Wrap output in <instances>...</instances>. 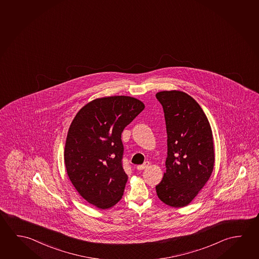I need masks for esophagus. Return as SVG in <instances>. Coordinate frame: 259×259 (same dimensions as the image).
Returning <instances> with one entry per match:
<instances>
[{
	"label": "esophagus",
	"instance_id": "1",
	"mask_svg": "<svg viewBox=\"0 0 259 259\" xmlns=\"http://www.w3.org/2000/svg\"><path fill=\"white\" fill-rule=\"evenodd\" d=\"M149 165H150V161H144V164H142V165L137 166V170H144V169H145V168H147V167H148Z\"/></svg>",
	"mask_w": 259,
	"mask_h": 259
}]
</instances>
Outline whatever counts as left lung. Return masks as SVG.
Masks as SVG:
<instances>
[{"label": "left lung", "instance_id": "1", "mask_svg": "<svg viewBox=\"0 0 259 259\" xmlns=\"http://www.w3.org/2000/svg\"><path fill=\"white\" fill-rule=\"evenodd\" d=\"M167 131L166 171L156 188L163 203L182 208L191 203L211 175L215 162L211 127L202 108L179 90L156 94Z\"/></svg>", "mask_w": 259, "mask_h": 259}]
</instances>
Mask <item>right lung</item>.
<instances>
[{
  "label": "right lung",
  "instance_id": "obj_1",
  "mask_svg": "<svg viewBox=\"0 0 259 259\" xmlns=\"http://www.w3.org/2000/svg\"><path fill=\"white\" fill-rule=\"evenodd\" d=\"M144 109L136 98L106 97L88 103L73 119L65 165L77 192L97 208H111L122 199L128 177L122 163L121 135Z\"/></svg>",
  "mask_w": 259,
  "mask_h": 259
}]
</instances>
